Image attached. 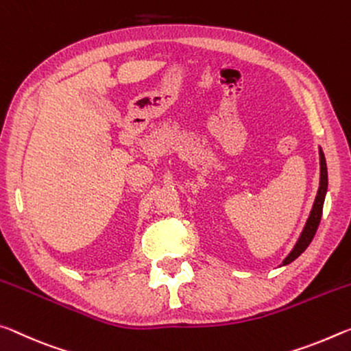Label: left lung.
<instances>
[{"mask_svg":"<svg viewBox=\"0 0 351 351\" xmlns=\"http://www.w3.org/2000/svg\"><path fill=\"white\" fill-rule=\"evenodd\" d=\"M319 157H320V180H319V189H317V196L314 199L313 208L309 211V216L305 222V227H303L300 237H298L297 243L292 247V250L288 254V256L285 258L278 267L281 266H288L294 260H297L303 252L306 250V247L311 244V241L314 238L315 232H317V227L320 223V217H322V210H324V202H325V196L326 191H328V171H326V162H325V155L322 147H319Z\"/></svg>","mask_w":351,"mask_h":351,"instance_id":"1","label":"left lung"}]
</instances>
